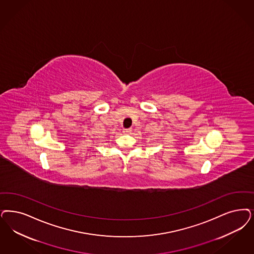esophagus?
Segmentation results:
<instances>
[{
    "label": "esophagus",
    "mask_w": 254,
    "mask_h": 254,
    "mask_svg": "<svg viewBox=\"0 0 254 254\" xmlns=\"http://www.w3.org/2000/svg\"><path fill=\"white\" fill-rule=\"evenodd\" d=\"M123 132H124V134H129L131 132V128H125V129H123Z\"/></svg>",
    "instance_id": "obj_1"
}]
</instances>
